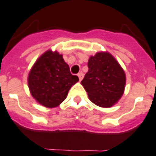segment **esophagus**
<instances>
[{
  "label": "esophagus",
  "mask_w": 156,
  "mask_h": 156,
  "mask_svg": "<svg viewBox=\"0 0 156 156\" xmlns=\"http://www.w3.org/2000/svg\"><path fill=\"white\" fill-rule=\"evenodd\" d=\"M78 78H79V80L82 81V78H83V73L80 72V73L78 74Z\"/></svg>",
  "instance_id": "obj_1"
}]
</instances>
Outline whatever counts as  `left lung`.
<instances>
[{"instance_id":"obj_1","label":"left lung","mask_w":156,"mask_h":156,"mask_svg":"<svg viewBox=\"0 0 156 156\" xmlns=\"http://www.w3.org/2000/svg\"><path fill=\"white\" fill-rule=\"evenodd\" d=\"M88 72L81 84L91 102L101 107H111L124 93L126 74L108 52H98L88 61Z\"/></svg>"}]
</instances>
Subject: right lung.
Listing matches in <instances>:
<instances>
[{
  "label": "right lung",
  "mask_w": 156,
  "mask_h": 156,
  "mask_svg": "<svg viewBox=\"0 0 156 156\" xmlns=\"http://www.w3.org/2000/svg\"><path fill=\"white\" fill-rule=\"evenodd\" d=\"M78 81V76L71 74L62 55L50 49L37 58L28 75L31 95L47 108L59 106Z\"/></svg>",
  "instance_id": "1"
}]
</instances>
